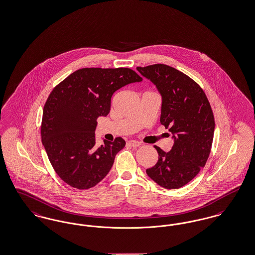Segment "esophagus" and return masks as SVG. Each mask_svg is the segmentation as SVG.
I'll list each match as a JSON object with an SVG mask.
<instances>
[{
	"mask_svg": "<svg viewBox=\"0 0 255 255\" xmlns=\"http://www.w3.org/2000/svg\"><path fill=\"white\" fill-rule=\"evenodd\" d=\"M128 144L132 146V147H138V146L140 145V142H138L137 140H129Z\"/></svg>",
	"mask_w": 255,
	"mask_h": 255,
	"instance_id": "1",
	"label": "esophagus"
}]
</instances>
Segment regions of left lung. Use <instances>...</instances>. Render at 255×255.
<instances>
[{
  "label": "left lung",
  "instance_id": "left-lung-1",
  "mask_svg": "<svg viewBox=\"0 0 255 255\" xmlns=\"http://www.w3.org/2000/svg\"><path fill=\"white\" fill-rule=\"evenodd\" d=\"M136 70L158 88L160 123L174 137L167 153L155 146L158 162L146 173L164 188H180L194 179L210 154L215 128L210 103L200 85L175 68L155 64Z\"/></svg>",
  "mask_w": 255,
  "mask_h": 255
}]
</instances>
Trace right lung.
<instances>
[{
  "label": "right lung",
  "mask_w": 255,
  "mask_h": 255,
  "mask_svg": "<svg viewBox=\"0 0 255 255\" xmlns=\"http://www.w3.org/2000/svg\"><path fill=\"white\" fill-rule=\"evenodd\" d=\"M141 80L128 68H83L54 87L43 110L41 137L63 182L89 189L106 177L125 140L119 136L97 147V118L109 114L116 91Z\"/></svg>",
  "instance_id": "1"
}]
</instances>
